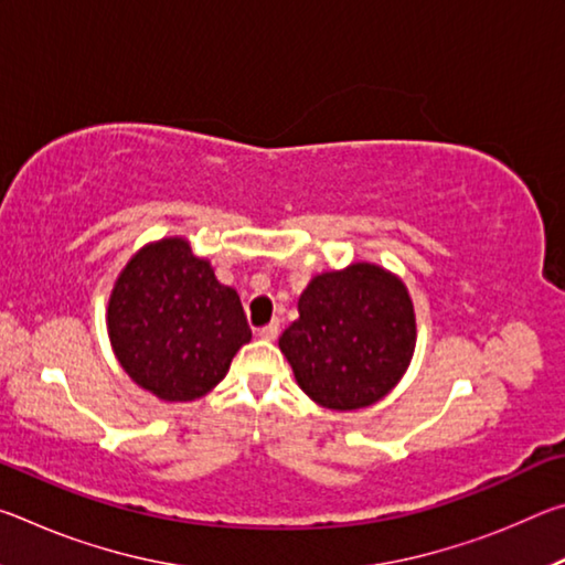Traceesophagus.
I'll return each mask as SVG.
<instances>
[{"mask_svg":"<svg viewBox=\"0 0 565 565\" xmlns=\"http://www.w3.org/2000/svg\"><path fill=\"white\" fill-rule=\"evenodd\" d=\"M276 337H279V321H271V323H266L264 329H259V339H264V341H274Z\"/></svg>","mask_w":565,"mask_h":565,"instance_id":"obj_1","label":"esophagus"}]
</instances>
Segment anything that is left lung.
<instances>
[{
	"label": "left lung",
	"mask_w": 565,
	"mask_h": 565,
	"mask_svg": "<svg viewBox=\"0 0 565 565\" xmlns=\"http://www.w3.org/2000/svg\"><path fill=\"white\" fill-rule=\"evenodd\" d=\"M279 349L313 404L366 408L406 374L416 349L414 301L406 284L379 264L317 274Z\"/></svg>",
	"instance_id": "left-lung-1"
}]
</instances>
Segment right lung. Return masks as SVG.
Listing matches in <instances>:
<instances>
[{
    "label": "right lung",
    "instance_id": "add662e5",
    "mask_svg": "<svg viewBox=\"0 0 565 565\" xmlns=\"http://www.w3.org/2000/svg\"><path fill=\"white\" fill-rule=\"evenodd\" d=\"M107 331L134 384L171 404L206 396L252 339L238 294L184 236L131 256L109 294Z\"/></svg>",
    "mask_w": 565,
    "mask_h": 565
}]
</instances>
